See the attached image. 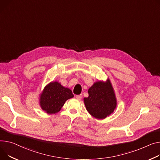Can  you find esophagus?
<instances>
[{
    "label": "esophagus",
    "instance_id": "obj_1",
    "mask_svg": "<svg viewBox=\"0 0 160 160\" xmlns=\"http://www.w3.org/2000/svg\"><path fill=\"white\" fill-rule=\"evenodd\" d=\"M76 98H77L78 100H81L82 98V94L77 95V96H76Z\"/></svg>",
    "mask_w": 160,
    "mask_h": 160
}]
</instances>
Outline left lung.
<instances>
[{"label":"left lung","instance_id":"1","mask_svg":"<svg viewBox=\"0 0 160 160\" xmlns=\"http://www.w3.org/2000/svg\"><path fill=\"white\" fill-rule=\"evenodd\" d=\"M89 97L83 102L88 112L98 120L105 119L116 109L117 100L111 82L98 81L88 89Z\"/></svg>","mask_w":160,"mask_h":160}]
</instances>
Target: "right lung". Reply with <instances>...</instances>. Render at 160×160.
Instances as JSON below:
<instances>
[{
	"instance_id": "right-lung-1",
	"label": "right lung",
	"mask_w": 160,
	"mask_h": 160,
	"mask_svg": "<svg viewBox=\"0 0 160 160\" xmlns=\"http://www.w3.org/2000/svg\"><path fill=\"white\" fill-rule=\"evenodd\" d=\"M73 97L70 89L64 88L57 81L51 82L40 94L39 104L45 112L52 114L59 112L65 102Z\"/></svg>"
}]
</instances>
